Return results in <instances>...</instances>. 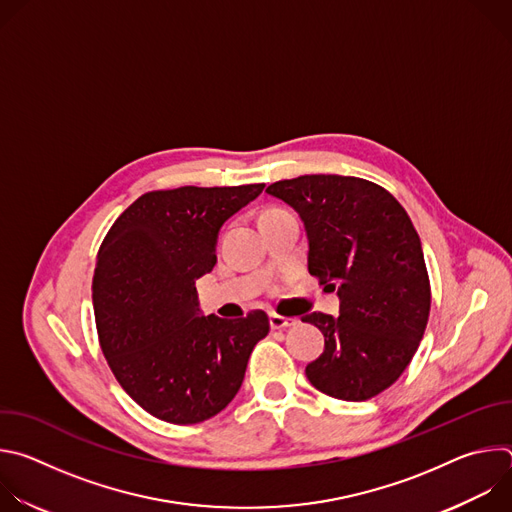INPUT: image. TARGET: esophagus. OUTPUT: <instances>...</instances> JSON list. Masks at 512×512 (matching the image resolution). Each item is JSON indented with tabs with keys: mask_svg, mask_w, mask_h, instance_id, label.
<instances>
[{
	"mask_svg": "<svg viewBox=\"0 0 512 512\" xmlns=\"http://www.w3.org/2000/svg\"><path fill=\"white\" fill-rule=\"evenodd\" d=\"M269 324H271V330H283V328L296 326V324H298V320H296V318H285V316L271 314V316H269Z\"/></svg>",
	"mask_w": 512,
	"mask_h": 512,
	"instance_id": "obj_1",
	"label": "esophagus"
}]
</instances>
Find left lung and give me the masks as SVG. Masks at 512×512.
<instances>
[{
  "mask_svg": "<svg viewBox=\"0 0 512 512\" xmlns=\"http://www.w3.org/2000/svg\"><path fill=\"white\" fill-rule=\"evenodd\" d=\"M265 192L300 214L308 271L340 300L336 318H302L324 334L308 381L342 401L379 395L407 369L429 318V277L411 218L385 188L352 176H300Z\"/></svg>",
  "mask_w": 512,
  "mask_h": 512,
  "instance_id": "8db88e82",
  "label": "left lung"
}]
</instances>
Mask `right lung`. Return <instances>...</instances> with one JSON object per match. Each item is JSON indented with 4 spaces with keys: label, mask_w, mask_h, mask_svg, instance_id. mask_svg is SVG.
Returning a JSON list of instances; mask_svg holds the SVG:
<instances>
[{
    "label": "right lung",
    "mask_w": 512,
    "mask_h": 512,
    "mask_svg": "<svg viewBox=\"0 0 512 512\" xmlns=\"http://www.w3.org/2000/svg\"><path fill=\"white\" fill-rule=\"evenodd\" d=\"M265 184L158 190L139 196L107 233L93 277L101 348L127 395L158 419L190 425L239 393L265 312L202 316L194 281L216 263L218 231Z\"/></svg>",
    "instance_id": "add662e5"
}]
</instances>
